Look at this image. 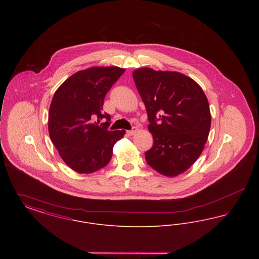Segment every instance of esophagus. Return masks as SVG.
Listing matches in <instances>:
<instances>
[{"mask_svg":"<svg viewBox=\"0 0 259 259\" xmlns=\"http://www.w3.org/2000/svg\"><path fill=\"white\" fill-rule=\"evenodd\" d=\"M137 131H138V129H137V127H133L131 130H129V131H127V134L130 136L135 135L136 133H137Z\"/></svg>","mask_w":259,"mask_h":259,"instance_id":"obj_1","label":"esophagus"}]
</instances>
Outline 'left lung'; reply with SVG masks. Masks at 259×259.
I'll use <instances>...</instances> for the list:
<instances>
[{
    "label": "left lung",
    "instance_id": "obj_1",
    "mask_svg": "<svg viewBox=\"0 0 259 259\" xmlns=\"http://www.w3.org/2000/svg\"><path fill=\"white\" fill-rule=\"evenodd\" d=\"M133 77L153 137L147 163L166 177L185 172L208 140L210 112L205 93L192 78L178 72L142 68Z\"/></svg>",
    "mask_w": 259,
    "mask_h": 259
}]
</instances>
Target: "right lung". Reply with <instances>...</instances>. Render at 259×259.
I'll list each match as a JSON object with an SVG mask.
<instances>
[{
    "label": "right lung",
    "mask_w": 259,
    "mask_h": 259,
    "mask_svg": "<svg viewBox=\"0 0 259 259\" xmlns=\"http://www.w3.org/2000/svg\"><path fill=\"white\" fill-rule=\"evenodd\" d=\"M124 72L118 67L89 68L71 75L54 93L49 113L50 139L75 172L104 168L114 144L124 137L125 130H109L111 115L103 111L108 91Z\"/></svg>",
    "instance_id": "add662e5"
}]
</instances>
